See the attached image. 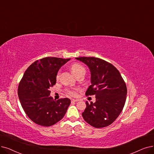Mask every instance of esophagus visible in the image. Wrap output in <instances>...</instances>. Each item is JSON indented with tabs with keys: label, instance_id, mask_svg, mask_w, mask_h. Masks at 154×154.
Masks as SVG:
<instances>
[{
	"label": "esophagus",
	"instance_id": "obj_1",
	"mask_svg": "<svg viewBox=\"0 0 154 154\" xmlns=\"http://www.w3.org/2000/svg\"><path fill=\"white\" fill-rule=\"evenodd\" d=\"M79 100H78V99H71V102L72 103V102H78Z\"/></svg>",
	"mask_w": 154,
	"mask_h": 154
}]
</instances>
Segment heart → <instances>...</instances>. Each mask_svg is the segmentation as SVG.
I'll use <instances>...</instances> for the list:
<instances>
[{"instance_id":"b5f03b06","label":"heart","mask_w":154,"mask_h":154,"mask_svg":"<svg viewBox=\"0 0 154 154\" xmlns=\"http://www.w3.org/2000/svg\"><path fill=\"white\" fill-rule=\"evenodd\" d=\"M71 69L72 72L76 76L78 75L79 74H81V73L85 74V72H86L85 67L82 64L79 63L72 64L71 66ZM59 76H60V71H59L57 74V76H56L57 79L59 78ZM78 90H79L78 88H67L66 89L65 91L68 95L75 97L77 95V92Z\"/></svg>"}]
</instances>
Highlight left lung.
Here are the masks:
<instances>
[{
	"label": "left lung",
	"instance_id": "obj_1",
	"mask_svg": "<svg viewBox=\"0 0 154 154\" xmlns=\"http://www.w3.org/2000/svg\"><path fill=\"white\" fill-rule=\"evenodd\" d=\"M76 59L87 64L90 69L91 85L85 95H95L96 98L95 103L86 102L83 118L94 128L108 126L117 119L125 106L127 88L124 79L116 67L102 59Z\"/></svg>",
	"mask_w": 154,
	"mask_h": 154
}]
</instances>
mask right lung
Returning a JSON list of instances; mask_svg holds the SVG:
<instances>
[{"label": "right lung", "instance_id": "obj_1", "mask_svg": "<svg viewBox=\"0 0 154 154\" xmlns=\"http://www.w3.org/2000/svg\"><path fill=\"white\" fill-rule=\"evenodd\" d=\"M70 59L47 57L36 60L24 72L17 94L28 118L42 126H51L63 118L71 103L68 98L56 100L50 97L60 67Z\"/></svg>", "mask_w": 154, "mask_h": 154}]
</instances>
